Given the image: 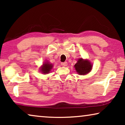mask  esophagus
I'll return each mask as SVG.
<instances>
[{
    "mask_svg": "<svg viewBox=\"0 0 125 125\" xmlns=\"http://www.w3.org/2000/svg\"><path fill=\"white\" fill-rule=\"evenodd\" d=\"M61 65L62 66H66L68 65V64H67V62H61Z\"/></svg>",
    "mask_w": 125,
    "mask_h": 125,
    "instance_id": "obj_1",
    "label": "esophagus"
}]
</instances>
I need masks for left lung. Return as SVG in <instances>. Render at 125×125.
Returning <instances> with one entry per match:
<instances>
[{"label":"left lung","mask_w":125,"mask_h":125,"mask_svg":"<svg viewBox=\"0 0 125 125\" xmlns=\"http://www.w3.org/2000/svg\"><path fill=\"white\" fill-rule=\"evenodd\" d=\"M74 68L78 74L85 75L91 71L92 64L88 60H83L82 58H80L74 65Z\"/></svg>","instance_id":"8db88e82"}]
</instances>
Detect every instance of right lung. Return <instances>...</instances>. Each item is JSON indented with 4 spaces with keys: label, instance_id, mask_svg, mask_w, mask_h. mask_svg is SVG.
<instances>
[{
    "label": "right lung",
    "instance_id": "add662e5",
    "mask_svg": "<svg viewBox=\"0 0 125 125\" xmlns=\"http://www.w3.org/2000/svg\"><path fill=\"white\" fill-rule=\"evenodd\" d=\"M52 68L53 65L47 61V62H44V64H42V65L40 68V70L41 72L44 73V74H46L50 72L51 71L52 69Z\"/></svg>",
    "mask_w": 125,
    "mask_h": 125
}]
</instances>
